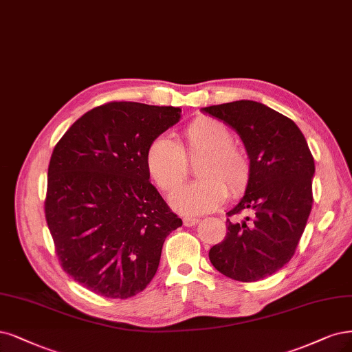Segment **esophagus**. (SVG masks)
I'll return each mask as SVG.
<instances>
[{"instance_id": "1", "label": "esophagus", "mask_w": 352, "mask_h": 352, "mask_svg": "<svg viewBox=\"0 0 352 352\" xmlns=\"http://www.w3.org/2000/svg\"><path fill=\"white\" fill-rule=\"evenodd\" d=\"M198 223H199V220L195 217H185L184 218V226H186V227H192V226H195Z\"/></svg>"}]
</instances>
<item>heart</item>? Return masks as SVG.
Instances as JSON below:
<instances>
[{
	"label": "heart",
	"mask_w": 352,
	"mask_h": 352,
	"mask_svg": "<svg viewBox=\"0 0 352 352\" xmlns=\"http://www.w3.org/2000/svg\"><path fill=\"white\" fill-rule=\"evenodd\" d=\"M185 145L170 135L155 137L145 150V167L164 192L176 189L188 173V159L202 155L192 184L172 193L173 210L186 215H201L217 210L227 198L240 195L249 185L252 163L245 148L233 142V132L212 118H198L184 131Z\"/></svg>",
	"instance_id": "1"
}]
</instances>
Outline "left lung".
<instances>
[{
    "label": "left lung",
    "mask_w": 352,
    "mask_h": 352,
    "mask_svg": "<svg viewBox=\"0 0 352 352\" xmlns=\"http://www.w3.org/2000/svg\"><path fill=\"white\" fill-rule=\"evenodd\" d=\"M232 126L252 163L245 197L227 215V234L210 249L214 268L232 280L259 281L293 258L313 205L314 160L292 119L253 100L202 107Z\"/></svg>",
    "instance_id": "8db88e82"
}]
</instances>
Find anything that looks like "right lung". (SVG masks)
<instances>
[{
    "label": "right lung",
    "instance_id": "add662e5",
    "mask_svg": "<svg viewBox=\"0 0 352 352\" xmlns=\"http://www.w3.org/2000/svg\"><path fill=\"white\" fill-rule=\"evenodd\" d=\"M180 107L111 102L55 145L45 217L63 270L90 292L128 298L150 284L166 237L182 226L150 182L145 150Z\"/></svg>",
    "mask_w": 352,
    "mask_h": 352
}]
</instances>
